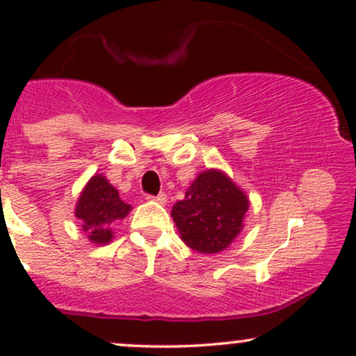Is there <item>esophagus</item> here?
Instances as JSON below:
<instances>
[{"instance_id":"esophagus-1","label":"esophagus","mask_w":356,"mask_h":356,"mask_svg":"<svg viewBox=\"0 0 356 356\" xmlns=\"http://www.w3.org/2000/svg\"><path fill=\"white\" fill-rule=\"evenodd\" d=\"M147 199H149V201L159 202V204H165L167 202V195L164 194V192H161V194H157V195H147Z\"/></svg>"}]
</instances>
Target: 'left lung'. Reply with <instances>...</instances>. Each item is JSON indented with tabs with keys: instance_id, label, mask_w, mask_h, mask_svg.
Returning <instances> with one entry per match:
<instances>
[{
	"instance_id": "obj_1",
	"label": "left lung",
	"mask_w": 356,
	"mask_h": 356,
	"mask_svg": "<svg viewBox=\"0 0 356 356\" xmlns=\"http://www.w3.org/2000/svg\"><path fill=\"white\" fill-rule=\"evenodd\" d=\"M249 199L226 174L207 169L195 177L182 201L175 202L172 219L181 239L194 251H224L243 229Z\"/></svg>"
}]
</instances>
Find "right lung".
I'll return each instance as SVG.
<instances>
[{
	"label": "right lung",
	"mask_w": 356,
	"mask_h": 356,
	"mask_svg": "<svg viewBox=\"0 0 356 356\" xmlns=\"http://www.w3.org/2000/svg\"><path fill=\"white\" fill-rule=\"evenodd\" d=\"M130 209L132 206L122 201L115 187L104 175L97 174L81 191L75 216L93 244H107L113 239V226Z\"/></svg>",
	"instance_id": "right-lung-1"
}]
</instances>
